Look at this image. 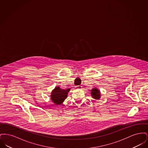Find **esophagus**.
<instances>
[{"label":"esophagus","mask_w":148,"mask_h":148,"mask_svg":"<svg viewBox=\"0 0 148 148\" xmlns=\"http://www.w3.org/2000/svg\"><path fill=\"white\" fill-rule=\"evenodd\" d=\"M82 88V85H77V89H81Z\"/></svg>","instance_id":"esophagus-1"}]
</instances>
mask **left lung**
Returning <instances> with one entry per match:
<instances>
[{"label": "left lung", "instance_id": "1", "mask_svg": "<svg viewBox=\"0 0 148 148\" xmlns=\"http://www.w3.org/2000/svg\"><path fill=\"white\" fill-rule=\"evenodd\" d=\"M91 95L95 99H99L100 98V92L97 88H93V89L91 90Z\"/></svg>", "mask_w": 148, "mask_h": 148}]
</instances>
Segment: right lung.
<instances>
[{"mask_svg": "<svg viewBox=\"0 0 148 148\" xmlns=\"http://www.w3.org/2000/svg\"><path fill=\"white\" fill-rule=\"evenodd\" d=\"M70 89L64 90L60 89L59 86L56 87L51 94V99L53 103L56 105L61 104L67 97L68 92H69Z\"/></svg>", "mask_w": 148, "mask_h": 148, "instance_id": "right-lung-1", "label": "right lung"}]
</instances>
